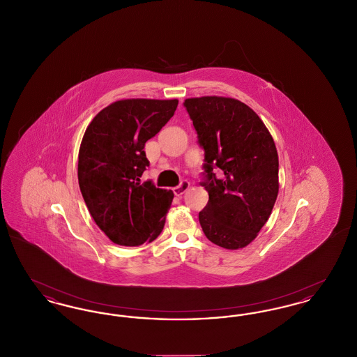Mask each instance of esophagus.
<instances>
[{"label": "esophagus", "instance_id": "esophagus-1", "mask_svg": "<svg viewBox=\"0 0 357 357\" xmlns=\"http://www.w3.org/2000/svg\"><path fill=\"white\" fill-rule=\"evenodd\" d=\"M188 187H190V183H188L187 181H183L179 186L174 187L172 191H174V194H175L176 197H181V195H183V194L186 192L187 190H188Z\"/></svg>", "mask_w": 357, "mask_h": 357}]
</instances>
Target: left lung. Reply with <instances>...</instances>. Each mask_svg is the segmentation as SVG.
Instances as JSON below:
<instances>
[{"label": "left lung", "mask_w": 357, "mask_h": 357, "mask_svg": "<svg viewBox=\"0 0 357 357\" xmlns=\"http://www.w3.org/2000/svg\"><path fill=\"white\" fill-rule=\"evenodd\" d=\"M190 119L204 150L208 202L199 213L204 236L237 250L248 246L269 220L278 195V153L264 121L231 98L186 99ZM222 170L218 180L212 172Z\"/></svg>", "instance_id": "obj_1"}]
</instances>
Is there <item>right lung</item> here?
I'll return each mask as SVG.
<instances>
[{"instance_id":"obj_1","label":"right lung","mask_w":357,"mask_h":357,"mask_svg":"<svg viewBox=\"0 0 357 357\" xmlns=\"http://www.w3.org/2000/svg\"><path fill=\"white\" fill-rule=\"evenodd\" d=\"M178 100L124 99L102 109L85 130L77 176L93 221L114 243L139 246L158 237L174 194L140 182L150 166L144 144L172 118Z\"/></svg>"}]
</instances>
